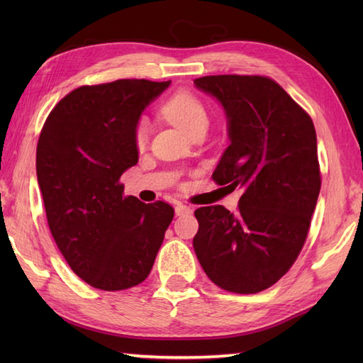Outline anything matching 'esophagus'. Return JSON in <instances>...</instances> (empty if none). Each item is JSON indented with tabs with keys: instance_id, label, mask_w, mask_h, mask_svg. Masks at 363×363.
<instances>
[{
	"instance_id": "esophagus-1",
	"label": "esophagus",
	"mask_w": 363,
	"mask_h": 363,
	"mask_svg": "<svg viewBox=\"0 0 363 363\" xmlns=\"http://www.w3.org/2000/svg\"><path fill=\"white\" fill-rule=\"evenodd\" d=\"M174 213H176V217H182V215H189V213H191V209H190L189 206L177 204V206L174 207Z\"/></svg>"
}]
</instances>
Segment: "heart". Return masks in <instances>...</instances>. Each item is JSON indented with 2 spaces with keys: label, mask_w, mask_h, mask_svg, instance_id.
I'll list each match as a JSON object with an SVG mask.
<instances>
[{
  "label": "heart",
  "mask_w": 363,
  "mask_h": 363,
  "mask_svg": "<svg viewBox=\"0 0 363 363\" xmlns=\"http://www.w3.org/2000/svg\"><path fill=\"white\" fill-rule=\"evenodd\" d=\"M162 112H164L169 121H173L174 125L179 126L182 130H186L187 134H190L196 128H207V125H209V113H207V109L201 99L186 90L177 91L176 95L169 98ZM146 135H148V125L145 121H140L137 125L134 134L135 145L143 146L146 142Z\"/></svg>",
  "instance_id": "1"
}]
</instances>
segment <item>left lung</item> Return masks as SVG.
I'll return each mask as SVG.
<instances>
[{"label": "left lung", "instance_id": "1", "mask_svg": "<svg viewBox=\"0 0 363 363\" xmlns=\"http://www.w3.org/2000/svg\"><path fill=\"white\" fill-rule=\"evenodd\" d=\"M228 121L229 146L212 177L240 187L237 213L195 211L194 248L209 279L234 293H257L289 272L309 233L321 177L313 123L279 84L264 76L220 74L194 81Z\"/></svg>", "mask_w": 363, "mask_h": 363}]
</instances>
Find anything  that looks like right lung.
<instances>
[{
    "instance_id": "right-lung-1",
    "label": "right lung",
    "mask_w": 363,
    "mask_h": 363,
    "mask_svg": "<svg viewBox=\"0 0 363 363\" xmlns=\"http://www.w3.org/2000/svg\"><path fill=\"white\" fill-rule=\"evenodd\" d=\"M167 82L118 79L60 99L37 143V181L54 242L82 281L130 289L148 277L173 207L125 196L121 174L138 162L143 111Z\"/></svg>"
}]
</instances>
